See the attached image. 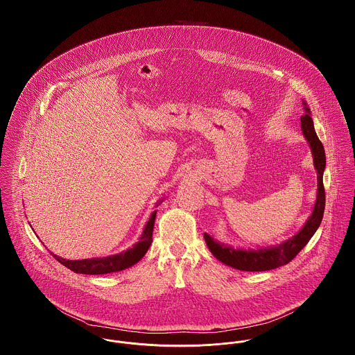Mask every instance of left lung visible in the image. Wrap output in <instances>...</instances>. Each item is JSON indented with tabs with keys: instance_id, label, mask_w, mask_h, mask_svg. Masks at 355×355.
I'll use <instances>...</instances> for the list:
<instances>
[{
	"instance_id": "8db88e82",
	"label": "left lung",
	"mask_w": 355,
	"mask_h": 355,
	"mask_svg": "<svg viewBox=\"0 0 355 355\" xmlns=\"http://www.w3.org/2000/svg\"><path fill=\"white\" fill-rule=\"evenodd\" d=\"M304 103V114L301 117L302 123V132L304 138L307 139L313 159H314V168L317 170V180H318V190H317V200L313 209L311 216L306 220L304 227L291 238L286 239L285 242L271 246V248H261V249H234L232 246L222 245L220 242L214 241L209 234H203L206 241V245L211 254L220 259L222 263L232 266L234 269L242 271H266L284 266L288 263L291 259L295 258V255L300 253L306 243L310 241V238L314 236L317 229L321 225L323 211H324V187H323V171L326 168V155L324 149L322 145L318 135L314 130V123L311 119L310 109L307 107L306 102Z\"/></svg>"
}]
</instances>
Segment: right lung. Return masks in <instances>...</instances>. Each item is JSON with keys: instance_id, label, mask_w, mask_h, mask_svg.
<instances>
[{"instance_id": "1", "label": "right lung", "mask_w": 355, "mask_h": 355, "mask_svg": "<svg viewBox=\"0 0 355 355\" xmlns=\"http://www.w3.org/2000/svg\"><path fill=\"white\" fill-rule=\"evenodd\" d=\"M155 214H157V211L154 210L148 223L145 225L144 233L139 236V241L132 249H128L126 252L103 257V258H89V259H78V261H69V259H64L55 254H51L65 268H68L74 272H80V274L97 275V274H107V272L125 270L137 263L150 248Z\"/></svg>"}]
</instances>
